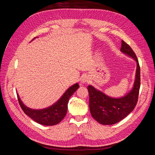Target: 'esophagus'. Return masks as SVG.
<instances>
[{
    "instance_id": "1",
    "label": "esophagus",
    "mask_w": 155,
    "mask_h": 155,
    "mask_svg": "<svg viewBox=\"0 0 155 155\" xmlns=\"http://www.w3.org/2000/svg\"><path fill=\"white\" fill-rule=\"evenodd\" d=\"M91 81V79H90V77H88V76H83L81 80V83L82 84H87V83H88L89 82H90Z\"/></svg>"
}]
</instances>
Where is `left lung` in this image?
Returning <instances> with one entry per match:
<instances>
[{"instance_id": "1", "label": "left lung", "mask_w": 155, "mask_h": 155, "mask_svg": "<svg viewBox=\"0 0 155 155\" xmlns=\"http://www.w3.org/2000/svg\"><path fill=\"white\" fill-rule=\"evenodd\" d=\"M121 52L137 62L135 80L131 91L124 97L114 98L107 96L92 85L88 86L89 109L92 116L103 125H113L125 118L137 105L140 87V68L137 55L124 41H121Z\"/></svg>"}]
</instances>
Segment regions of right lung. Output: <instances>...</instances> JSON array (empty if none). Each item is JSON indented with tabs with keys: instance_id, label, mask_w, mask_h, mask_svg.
<instances>
[{
	"instance_id": "1",
	"label": "right lung",
	"mask_w": 155,
	"mask_h": 155,
	"mask_svg": "<svg viewBox=\"0 0 155 155\" xmlns=\"http://www.w3.org/2000/svg\"><path fill=\"white\" fill-rule=\"evenodd\" d=\"M79 87L78 83L74 84L67 89L60 99L55 104L42 109H30L24 105L18 94L17 97L22 110L35 122L43 125H54L58 124L64 118L67 112L70 97Z\"/></svg>"
}]
</instances>
